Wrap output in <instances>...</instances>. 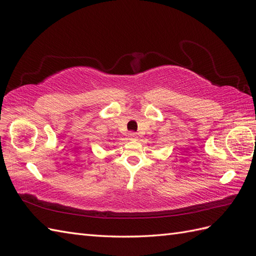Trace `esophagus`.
Segmentation results:
<instances>
[{
	"label": "esophagus",
	"mask_w": 256,
	"mask_h": 256,
	"mask_svg": "<svg viewBox=\"0 0 256 256\" xmlns=\"http://www.w3.org/2000/svg\"><path fill=\"white\" fill-rule=\"evenodd\" d=\"M128 138L130 141H136L138 138V134L136 132H130L128 134Z\"/></svg>",
	"instance_id": "1"
}]
</instances>
